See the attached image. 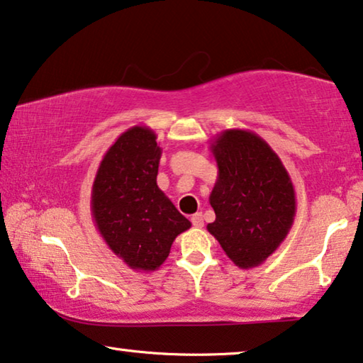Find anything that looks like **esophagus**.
Listing matches in <instances>:
<instances>
[{"label":"esophagus","instance_id":"obj_1","mask_svg":"<svg viewBox=\"0 0 363 363\" xmlns=\"http://www.w3.org/2000/svg\"><path fill=\"white\" fill-rule=\"evenodd\" d=\"M191 221H192V225L196 226V228H202V226H203V216H202V213L192 215Z\"/></svg>","mask_w":363,"mask_h":363}]
</instances>
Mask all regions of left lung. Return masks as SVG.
Masks as SVG:
<instances>
[{
  "label": "left lung",
  "mask_w": 363,
  "mask_h": 363,
  "mask_svg": "<svg viewBox=\"0 0 363 363\" xmlns=\"http://www.w3.org/2000/svg\"><path fill=\"white\" fill-rule=\"evenodd\" d=\"M218 176L210 192L215 221L207 225L240 269L261 266L294 225L295 187L279 155L251 130L228 128L210 142Z\"/></svg>",
  "instance_id": "left-lung-1"
}]
</instances>
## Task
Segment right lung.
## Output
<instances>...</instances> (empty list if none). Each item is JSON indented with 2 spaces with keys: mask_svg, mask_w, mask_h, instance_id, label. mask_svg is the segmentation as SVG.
I'll return each instance as SVG.
<instances>
[{
  "mask_svg": "<svg viewBox=\"0 0 363 363\" xmlns=\"http://www.w3.org/2000/svg\"><path fill=\"white\" fill-rule=\"evenodd\" d=\"M147 125L125 130L106 151L91 189L96 228L130 269L158 270L191 221L156 184L163 150Z\"/></svg>",
  "mask_w": 363,
  "mask_h": 363,
  "instance_id": "right-lung-1",
  "label": "right lung"
}]
</instances>
